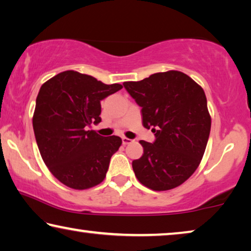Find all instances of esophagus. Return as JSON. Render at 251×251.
<instances>
[{"label": "esophagus", "mask_w": 251, "mask_h": 251, "mask_svg": "<svg viewBox=\"0 0 251 251\" xmlns=\"http://www.w3.org/2000/svg\"><path fill=\"white\" fill-rule=\"evenodd\" d=\"M133 141L132 140H129V138H127V137H122V143H123V145H128V144H130V143H132Z\"/></svg>", "instance_id": "esophagus-1"}]
</instances>
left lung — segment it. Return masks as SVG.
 <instances>
[{"instance_id": "obj_1", "label": "left lung", "mask_w": 251, "mask_h": 251, "mask_svg": "<svg viewBox=\"0 0 251 251\" xmlns=\"http://www.w3.org/2000/svg\"><path fill=\"white\" fill-rule=\"evenodd\" d=\"M142 107L145 128L155 141H141L144 154L134 160L135 176L154 191L176 188L192 176L203 156L211 118L203 89L181 71L151 75L123 83Z\"/></svg>"}]
</instances>
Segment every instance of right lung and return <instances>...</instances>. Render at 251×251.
Wrapping results in <instances>:
<instances>
[{
  "instance_id": "obj_1",
  "label": "right lung",
  "mask_w": 251,
  "mask_h": 251,
  "mask_svg": "<svg viewBox=\"0 0 251 251\" xmlns=\"http://www.w3.org/2000/svg\"><path fill=\"white\" fill-rule=\"evenodd\" d=\"M122 88L74 70L40 88L32 121L35 141L43 162L65 185L85 190L104 181L122 138L101 136L89 127L101 122L102 99Z\"/></svg>"
}]
</instances>
